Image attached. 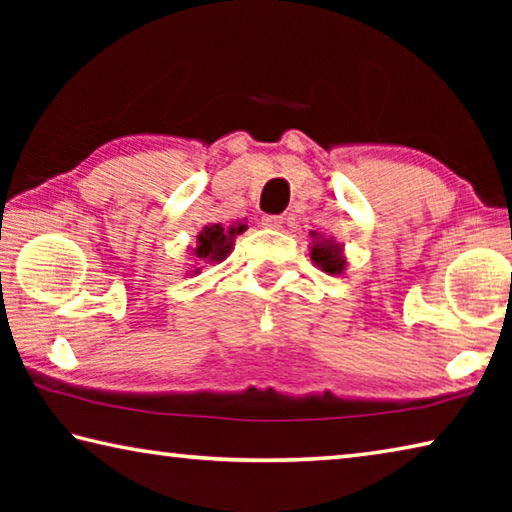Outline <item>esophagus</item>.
<instances>
[{
	"label": "esophagus",
	"mask_w": 512,
	"mask_h": 512,
	"mask_svg": "<svg viewBox=\"0 0 512 512\" xmlns=\"http://www.w3.org/2000/svg\"><path fill=\"white\" fill-rule=\"evenodd\" d=\"M282 223H284V216H280V214H264L262 216V225L268 230H280Z\"/></svg>",
	"instance_id": "1"
}]
</instances>
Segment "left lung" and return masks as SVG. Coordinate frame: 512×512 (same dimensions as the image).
Returning <instances> with one entry per match:
<instances>
[{
  "mask_svg": "<svg viewBox=\"0 0 512 512\" xmlns=\"http://www.w3.org/2000/svg\"><path fill=\"white\" fill-rule=\"evenodd\" d=\"M311 259L329 275H339L345 266L341 248L339 244H334L332 239H318L314 248H311Z\"/></svg>",
  "mask_w": 512,
  "mask_h": 512,
  "instance_id": "8db88e82",
  "label": "left lung"
}]
</instances>
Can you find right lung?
<instances>
[{
	"instance_id": "obj_1",
	"label": "right lung",
	"mask_w": 512,
	"mask_h": 512,
	"mask_svg": "<svg viewBox=\"0 0 512 512\" xmlns=\"http://www.w3.org/2000/svg\"><path fill=\"white\" fill-rule=\"evenodd\" d=\"M246 225H239V228H230L225 232L219 223L216 225H205L201 235H198V244L194 248V255L207 259V262H221V259L228 257L232 250V239L239 232H244Z\"/></svg>"
}]
</instances>
